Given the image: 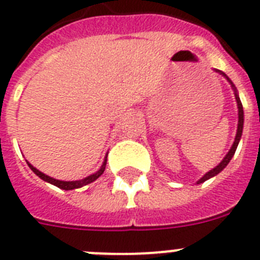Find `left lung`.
<instances>
[{"mask_svg": "<svg viewBox=\"0 0 260 260\" xmlns=\"http://www.w3.org/2000/svg\"><path fill=\"white\" fill-rule=\"evenodd\" d=\"M221 74L225 75L224 73H221ZM225 78H226V79L229 80V83H231L232 86H233V83H232L231 79H229V78L226 77V75H225ZM236 100H237V105H238V127H237V135H236V139H234L233 146H232V148H231V150H229L228 155H226L224 157V160H222V161L220 162V164L217 165V167L213 168L212 171H210V172H208V173L204 174V176L202 177L201 180L198 181V183L204 182V181H207L208 178H211V177H213V176H216V174H217V173H220V172H221L222 169H224V168L229 164V161H231L232 157H233L234 152H236V150H237V146H238V143H240L241 135H242V128H243V108H242V103H241V100H240V98H238L237 92H236Z\"/></svg>", "mask_w": 260, "mask_h": 260, "instance_id": "1", "label": "left lung"}]
</instances>
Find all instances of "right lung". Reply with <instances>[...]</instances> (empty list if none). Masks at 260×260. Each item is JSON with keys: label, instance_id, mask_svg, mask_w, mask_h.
<instances>
[{"label": "right lung", "instance_id": "obj_1", "mask_svg": "<svg viewBox=\"0 0 260 260\" xmlns=\"http://www.w3.org/2000/svg\"><path fill=\"white\" fill-rule=\"evenodd\" d=\"M28 164V167L31 168V171L34 172V173L36 174V176H39L41 178V180L47 181V182L52 183V185L57 186V187H59V189L62 190H73V189H79V187H82V186L84 185H88V183L93 182L95 180H98L99 177L102 176L103 172L105 171V165H107V158H105L104 164H103L102 169L99 172H96L95 174H92V176L87 177V178H84V180H80V181H59V180H54V178H52V177L47 176V174L41 173L40 171H38L35 167H32L29 162H27Z\"/></svg>", "mask_w": 260, "mask_h": 260}]
</instances>
